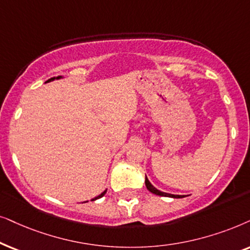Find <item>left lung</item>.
I'll list each match as a JSON object with an SVG mask.
<instances>
[{
	"label": "left lung",
	"instance_id": "obj_1",
	"mask_svg": "<svg viewBox=\"0 0 250 250\" xmlns=\"http://www.w3.org/2000/svg\"><path fill=\"white\" fill-rule=\"evenodd\" d=\"M145 185L146 188L149 192H152L153 194H156V195H161V197H169V198H176V199H181V198H184V195H176V194H170V193H166V192H161L159 191L158 188H155L154 186H153L151 183H149L148 178L145 176Z\"/></svg>",
	"mask_w": 250,
	"mask_h": 250
}]
</instances>
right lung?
I'll return each mask as SVG.
<instances>
[{
	"label": "right lung",
	"mask_w": 250,
	"mask_h": 250,
	"mask_svg": "<svg viewBox=\"0 0 250 250\" xmlns=\"http://www.w3.org/2000/svg\"><path fill=\"white\" fill-rule=\"evenodd\" d=\"M58 79H62V76H57V78H51V79H49V80H48V81H46V82L53 81V80H58ZM106 191H107V189H105V191H104V192H103V193H102V194H99V195H98V197H96L95 199H92V200H91V201H95V200H97V199H99V198L104 197V195H105V193H106Z\"/></svg>",
	"instance_id": "add662e5"
}]
</instances>
